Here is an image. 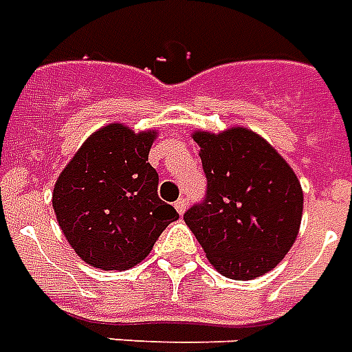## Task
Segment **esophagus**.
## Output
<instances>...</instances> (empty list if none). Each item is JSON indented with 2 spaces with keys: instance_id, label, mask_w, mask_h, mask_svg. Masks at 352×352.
<instances>
[{
  "instance_id": "1",
  "label": "esophagus",
  "mask_w": 352,
  "mask_h": 352,
  "mask_svg": "<svg viewBox=\"0 0 352 352\" xmlns=\"http://www.w3.org/2000/svg\"><path fill=\"white\" fill-rule=\"evenodd\" d=\"M174 208H176V211H178L179 215H184L187 210V200L186 198H178L176 202H174Z\"/></svg>"
}]
</instances>
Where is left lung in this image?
I'll list each match as a JSON object with an SVG mask.
<instances>
[{"label": "left lung", "mask_w": 352, "mask_h": 352, "mask_svg": "<svg viewBox=\"0 0 352 352\" xmlns=\"http://www.w3.org/2000/svg\"><path fill=\"white\" fill-rule=\"evenodd\" d=\"M208 178L204 204L184 215L206 258L232 280L273 271L298 236L305 195L276 148L245 126L192 131Z\"/></svg>", "instance_id": "1"}]
</instances>
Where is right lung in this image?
Instances as JSON below:
<instances>
[{
	"instance_id": "right-lung-1",
	"label": "right lung",
	"mask_w": 352,
	"mask_h": 352,
	"mask_svg": "<svg viewBox=\"0 0 352 352\" xmlns=\"http://www.w3.org/2000/svg\"><path fill=\"white\" fill-rule=\"evenodd\" d=\"M157 129L111 122L89 135L54 186L52 204L66 241L89 265L124 271L141 263L178 219L157 197L148 154Z\"/></svg>"
}]
</instances>
